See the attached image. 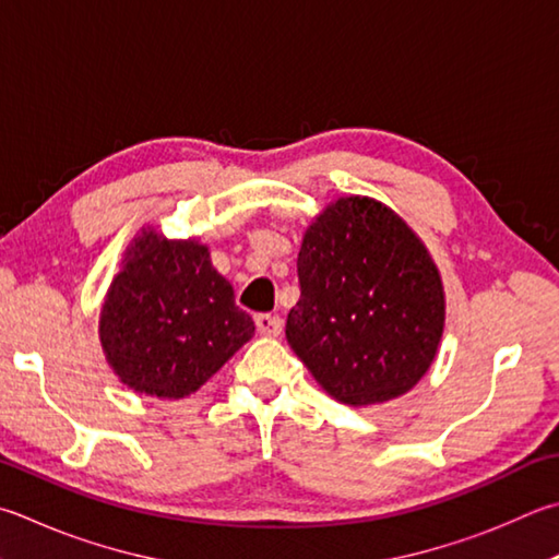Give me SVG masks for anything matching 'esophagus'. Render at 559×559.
<instances>
[{"instance_id": "esophagus-1", "label": "esophagus", "mask_w": 559, "mask_h": 559, "mask_svg": "<svg viewBox=\"0 0 559 559\" xmlns=\"http://www.w3.org/2000/svg\"><path fill=\"white\" fill-rule=\"evenodd\" d=\"M257 330L263 334V337H278L283 330V320L278 318V314L261 312V314H257Z\"/></svg>"}]
</instances>
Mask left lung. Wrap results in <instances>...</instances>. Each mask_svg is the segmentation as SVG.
Wrapping results in <instances>:
<instances>
[{
    "label": "left lung",
    "mask_w": 559,
    "mask_h": 559,
    "mask_svg": "<svg viewBox=\"0 0 559 559\" xmlns=\"http://www.w3.org/2000/svg\"><path fill=\"white\" fill-rule=\"evenodd\" d=\"M298 278L286 340L334 401H393L428 373L444 332L442 276L389 205L330 202L302 235Z\"/></svg>",
    "instance_id": "obj_1"
}]
</instances>
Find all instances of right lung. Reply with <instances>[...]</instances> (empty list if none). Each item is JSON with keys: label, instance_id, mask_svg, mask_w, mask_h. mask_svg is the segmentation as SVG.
Returning a JSON list of instances; mask_svg holds the SVG:
<instances>
[{"label": "right lung", "instance_id": "add662e5", "mask_svg": "<svg viewBox=\"0 0 559 559\" xmlns=\"http://www.w3.org/2000/svg\"><path fill=\"white\" fill-rule=\"evenodd\" d=\"M253 320L198 239L144 227L99 310V342L127 389L178 401L215 377L253 337Z\"/></svg>", "mask_w": 559, "mask_h": 559}]
</instances>
